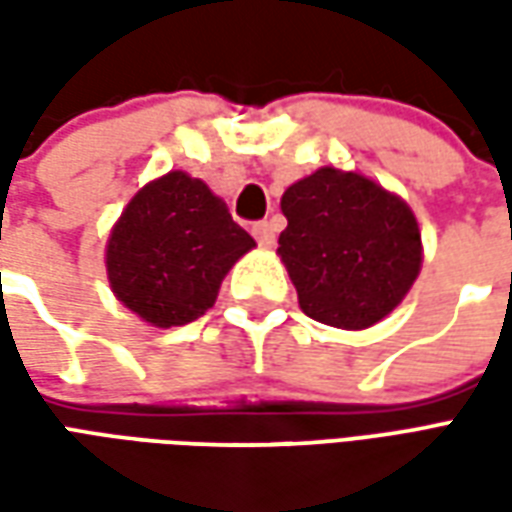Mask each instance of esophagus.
<instances>
[{
  "instance_id": "obj_1",
  "label": "esophagus",
  "mask_w": 512,
  "mask_h": 512,
  "mask_svg": "<svg viewBox=\"0 0 512 512\" xmlns=\"http://www.w3.org/2000/svg\"><path fill=\"white\" fill-rule=\"evenodd\" d=\"M252 233H255L257 244L263 246V249H271L274 241H277V235H274V224L271 222H255L252 224Z\"/></svg>"
}]
</instances>
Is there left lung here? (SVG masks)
<instances>
[{
  "label": "left lung",
  "mask_w": 512,
  "mask_h": 512,
  "mask_svg": "<svg viewBox=\"0 0 512 512\" xmlns=\"http://www.w3.org/2000/svg\"><path fill=\"white\" fill-rule=\"evenodd\" d=\"M277 255L312 321L367 329L395 310L422 266L406 200L359 172L321 167L282 194Z\"/></svg>",
  "instance_id": "obj_1"
}]
</instances>
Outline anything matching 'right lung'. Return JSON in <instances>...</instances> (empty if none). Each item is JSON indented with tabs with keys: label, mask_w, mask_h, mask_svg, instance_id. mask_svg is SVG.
I'll use <instances>...</instances> for the list:
<instances>
[{
	"label": "right lung",
	"mask_w": 512,
	"mask_h": 512,
	"mask_svg": "<svg viewBox=\"0 0 512 512\" xmlns=\"http://www.w3.org/2000/svg\"><path fill=\"white\" fill-rule=\"evenodd\" d=\"M255 249L200 178L172 169L136 191L106 241V277L117 301L158 329L211 310L224 274Z\"/></svg>",
	"instance_id": "right-lung-1"
}]
</instances>
